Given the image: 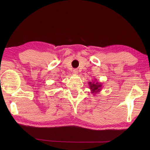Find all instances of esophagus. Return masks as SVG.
Instances as JSON below:
<instances>
[{
	"instance_id": "34e87169",
	"label": "esophagus",
	"mask_w": 150,
	"mask_h": 150,
	"mask_svg": "<svg viewBox=\"0 0 150 150\" xmlns=\"http://www.w3.org/2000/svg\"><path fill=\"white\" fill-rule=\"evenodd\" d=\"M73 72H74V74H78L79 73V71H78V69H75L73 70Z\"/></svg>"
}]
</instances>
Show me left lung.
I'll return each mask as SVG.
<instances>
[{"label": "left lung", "mask_w": 150, "mask_h": 150, "mask_svg": "<svg viewBox=\"0 0 150 150\" xmlns=\"http://www.w3.org/2000/svg\"><path fill=\"white\" fill-rule=\"evenodd\" d=\"M88 84L89 86V89L91 91V93L94 94H98V93H100V91H101L103 85L101 83L98 82L96 79H94L93 82H89Z\"/></svg>", "instance_id": "obj_1"}]
</instances>
